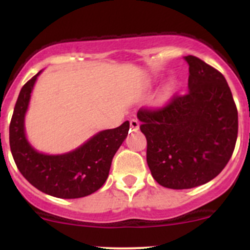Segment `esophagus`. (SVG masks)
<instances>
[{
    "label": "esophagus",
    "mask_w": 250,
    "mask_h": 250,
    "mask_svg": "<svg viewBox=\"0 0 250 250\" xmlns=\"http://www.w3.org/2000/svg\"><path fill=\"white\" fill-rule=\"evenodd\" d=\"M129 125H130V128L135 130V129H138V128H139L140 123H139V121L137 120V118H132V120L129 121Z\"/></svg>",
    "instance_id": "obj_1"
}]
</instances>
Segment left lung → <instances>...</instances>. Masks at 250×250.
Listing matches in <instances>:
<instances>
[{
  "mask_svg": "<svg viewBox=\"0 0 250 250\" xmlns=\"http://www.w3.org/2000/svg\"><path fill=\"white\" fill-rule=\"evenodd\" d=\"M185 60L188 92L173 95L163 106L138 111L151 174L174 190L215 178L230 161L238 133V112L224 75L197 57Z\"/></svg>",
  "mask_w": 250,
  "mask_h": 250,
  "instance_id": "obj_1",
  "label": "left lung"
}]
</instances>
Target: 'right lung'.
<instances>
[{"mask_svg":"<svg viewBox=\"0 0 250 250\" xmlns=\"http://www.w3.org/2000/svg\"><path fill=\"white\" fill-rule=\"evenodd\" d=\"M40 72L22 85L18 97L9 125L12 156L22 176L42 192L58 198L84 197L106 181L113 156L127 138L129 122L98 133L69 153L53 156L37 152L25 138L24 117Z\"/></svg>","mask_w":250,"mask_h":250,"instance_id":"obj_1","label":"right lung"}]
</instances>
